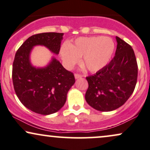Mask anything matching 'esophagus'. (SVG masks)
Here are the masks:
<instances>
[{
	"mask_svg": "<svg viewBox=\"0 0 150 150\" xmlns=\"http://www.w3.org/2000/svg\"><path fill=\"white\" fill-rule=\"evenodd\" d=\"M82 76L81 75H80V74H77V73H76V74H75V79H79V78H81V77H82Z\"/></svg>",
	"mask_w": 150,
	"mask_h": 150,
	"instance_id": "34e87169",
	"label": "esophagus"
}]
</instances>
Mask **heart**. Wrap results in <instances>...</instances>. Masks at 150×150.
<instances>
[{
  "label": "heart",
  "instance_id": "heart-1",
  "mask_svg": "<svg viewBox=\"0 0 150 150\" xmlns=\"http://www.w3.org/2000/svg\"><path fill=\"white\" fill-rule=\"evenodd\" d=\"M114 49V42L109 37H79L62 47L61 56L68 68H73L83 56V63L87 69L97 72L108 64Z\"/></svg>",
  "mask_w": 150,
  "mask_h": 150
}]
</instances>
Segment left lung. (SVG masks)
Masks as SVG:
<instances>
[{
	"label": "left lung",
	"instance_id": "1",
	"mask_svg": "<svg viewBox=\"0 0 150 150\" xmlns=\"http://www.w3.org/2000/svg\"><path fill=\"white\" fill-rule=\"evenodd\" d=\"M117 48L111 62L96 74L87 77L85 99L100 111H111L125 103L135 89L137 64L131 46L116 37Z\"/></svg>",
	"mask_w": 150,
	"mask_h": 150
}]
</instances>
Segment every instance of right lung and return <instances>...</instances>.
Listing matches in <instances>:
<instances>
[{
    "instance_id": "add662e5",
    "label": "right lung",
    "mask_w": 150,
    "mask_h": 150,
    "mask_svg": "<svg viewBox=\"0 0 150 150\" xmlns=\"http://www.w3.org/2000/svg\"><path fill=\"white\" fill-rule=\"evenodd\" d=\"M63 33L32 35L19 48L13 65V82L18 99L25 107L42 115L57 112L64 106L67 94L75 80L54 57L46 66L36 68L30 62L34 46H44L54 54L61 49Z\"/></svg>"
}]
</instances>
